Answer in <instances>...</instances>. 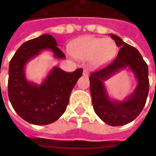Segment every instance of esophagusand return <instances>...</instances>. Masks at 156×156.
Listing matches in <instances>:
<instances>
[{"instance_id":"esophagus-1","label":"esophagus","mask_w":156,"mask_h":156,"mask_svg":"<svg viewBox=\"0 0 156 156\" xmlns=\"http://www.w3.org/2000/svg\"><path fill=\"white\" fill-rule=\"evenodd\" d=\"M83 76H85V77H87L88 75H89V71H88V69H83Z\"/></svg>"}]
</instances>
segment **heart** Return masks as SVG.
<instances>
[{"mask_svg":"<svg viewBox=\"0 0 156 156\" xmlns=\"http://www.w3.org/2000/svg\"><path fill=\"white\" fill-rule=\"evenodd\" d=\"M71 53L79 59H87L93 67L98 68L108 64L116 56L118 47L111 38L83 36L71 43Z\"/></svg>","mask_w":156,"mask_h":156,"instance_id":"b5f03b06","label":"heart"}]
</instances>
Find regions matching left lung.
Returning <instances> with one entry per match:
<instances>
[{"label": "left lung", "mask_w": 156, "mask_h": 156, "mask_svg": "<svg viewBox=\"0 0 156 156\" xmlns=\"http://www.w3.org/2000/svg\"><path fill=\"white\" fill-rule=\"evenodd\" d=\"M116 45L121 47L116 59L108 66L90 73V90L95 113L104 122L112 126H124L137 118L145 106L149 92L148 66L135 48L121 38L110 34ZM129 67L138 80L133 94L124 101H111L103 82L121 69Z\"/></svg>", "instance_id": "left-lung-1"}]
</instances>
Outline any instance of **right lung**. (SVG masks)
Here are the masks:
<instances>
[{
	"label": "right lung",
	"instance_id": "add662e5",
	"mask_svg": "<svg viewBox=\"0 0 156 156\" xmlns=\"http://www.w3.org/2000/svg\"><path fill=\"white\" fill-rule=\"evenodd\" d=\"M45 49L51 50L56 58H66L56 40L44 34L21 45L9 66V101L23 120L37 126L52 123L65 112L71 91L83 71L77 69L68 73L54 67L40 85L28 82L24 71L26 64Z\"/></svg>",
	"mask_w": 156,
	"mask_h": 156
}]
</instances>
